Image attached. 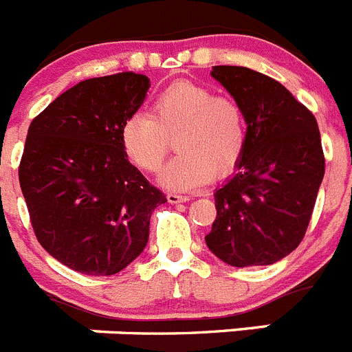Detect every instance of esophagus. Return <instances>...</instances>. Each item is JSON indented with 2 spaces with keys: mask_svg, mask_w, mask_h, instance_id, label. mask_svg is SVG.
<instances>
[{
  "mask_svg": "<svg viewBox=\"0 0 352 352\" xmlns=\"http://www.w3.org/2000/svg\"><path fill=\"white\" fill-rule=\"evenodd\" d=\"M188 195H182V194H174V192H170V194H167V201H169L170 204H178V203H186L188 201Z\"/></svg>",
  "mask_w": 352,
  "mask_h": 352,
  "instance_id": "esophagus-1",
  "label": "esophagus"
}]
</instances>
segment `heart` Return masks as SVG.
I'll return each instance as SVG.
<instances>
[{
    "instance_id": "1",
    "label": "heart",
    "mask_w": 352,
    "mask_h": 352,
    "mask_svg": "<svg viewBox=\"0 0 352 352\" xmlns=\"http://www.w3.org/2000/svg\"><path fill=\"white\" fill-rule=\"evenodd\" d=\"M176 141L178 157L160 173L162 186L186 192L229 174L245 151L247 125L239 104L210 88L178 80L155 96L151 113H135L120 126V144L130 164L155 173Z\"/></svg>"
}]
</instances>
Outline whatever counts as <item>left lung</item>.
<instances>
[{"label":"left lung","instance_id":"8db88e82","mask_svg":"<svg viewBox=\"0 0 352 352\" xmlns=\"http://www.w3.org/2000/svg\"><path fill=\"white\" fill-rule=\"evenodd\" d=\"M243 111L247 142L234 176L214 190L206 245L247 268L289 256L301 243L324 176L321 133L309 109L278 80L247 67H213Z\"/></svg>","mask_w":352,"mask_h":352}]
</instances>
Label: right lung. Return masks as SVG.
<instances>
[{
    "label": "right lung",
    "instance_id": "right-lung-1",
    "mask_svg": "<svg viewBox=\"0 0 352 352\" xmlns=\"http://www.w3.org/2000/svg\"><path fill=\"white\" fill-rule=\"evenodd\" d=\"M148 89L133 72L80 80L31 121L21 190L40 245L74 272L126 268L148 243L153 210L167 203L120 144V126Z\"/></svg>",
    "mask_w": 352,
    "mask_h": 352
}]
</instances>
